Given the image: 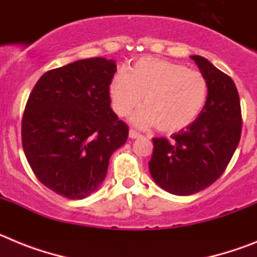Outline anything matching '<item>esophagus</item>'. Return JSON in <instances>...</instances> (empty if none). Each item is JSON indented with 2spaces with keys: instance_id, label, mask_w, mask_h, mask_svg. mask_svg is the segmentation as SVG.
Listing matches in <instances>:
<instances>
[{
  "instance_id": "esophagus-1",
  "label": "esophagus",
  "mask_w": 257,
  "mask_h": 257,
  "mask_svg": "<svg viewBox=\"0 0 257 257\" xmlns=\"http://www.w3.org/2000/svg\"><path fill=\"white\" fill-rule=\"evenodd\" d=\"M128 138L130 139H138V138H140V134L136 133L135 130H130L128 131Z\"/></svg>"
}]
</instances>
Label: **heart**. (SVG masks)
Returning <instances> with one entry per match:
<instances>
[{
	"label": "heart",
	"mask_w": 257,
	"mask_h": 257,
	"mask_svg": "<svg viewBox=\"0 0 257 257\" xmlns=\"http://www.w3.org/2000/svg\"><path fill=\"white\" fill-rule=\"evenodd\" d=\"M210 86L198 70L158 58H142L128 73L119 70L109 83L112 108L126 115L142 101L145 104L131 117L138 127L157 124L162 133L187 128L205 109Z\"/></svg>",
	"instance_id": "1"
}]
</instances>
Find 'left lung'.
<instances>
[{
	"mask_svg": "<svg viewBox=\"0 0 257 257\" xmlns=\"http://www.w3.org/2000/svg\"><path fill=\"white\" fill-rule=\"evenodd\" d=\"M207 78L210 92L203 112L172 140L153 139L152 178L166 192L190 196L210 187L225 171L242 133L239 95L233 79L207 59L192 55Z\"/></svg>",
	"mask_w": 257,
	"mask_h": 257,
	"instance_id": "8db88e82",
	"label": "left lung"
}]
</instances>
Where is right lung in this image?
<instances>
[{"mask_svg":"<svg viewBox=\"0 0 257 257\" xmlns=\"http://www.w3.org/2000/svg\"><path fill=\"white\" fill-rule=\"evenodd\" d=\"M114 60L82 59L46 72L29 95L22 121L23 149L45 187L82 199L100 187L113 152L128 127L110 108Z\"/></svg>","mask_w":257,"mask_h":257,"instance_id":"right-lung-1","label":"right lung"}]
</instances>
